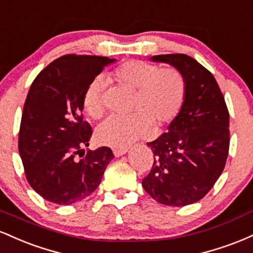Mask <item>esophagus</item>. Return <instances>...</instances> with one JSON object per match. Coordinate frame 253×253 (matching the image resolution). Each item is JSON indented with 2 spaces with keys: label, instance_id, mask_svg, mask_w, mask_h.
<instances>
[{
  "label": "esophagus",
  "instance_id": "34e87169",
  "mask_svg": "<svg viewBox=\"0 0 253 253\" xmlns=\"http://www.w3.org/2000/svg\"><path fill=\"white\" fill-rule=\"evenodd\" d=\"M128 152V149H114L113 150V153H114L115 157H121Z\"/></svg>",
  "mask_w": 253,
  "mask_h": 253
}]
</instances>
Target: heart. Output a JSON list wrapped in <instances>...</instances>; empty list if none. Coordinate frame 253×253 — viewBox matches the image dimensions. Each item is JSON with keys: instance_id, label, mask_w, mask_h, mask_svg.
Returning a JSON list of instances; mask_svg holds the SVG:
<instances>
[{"instance_id": "heart-1", "label": "heart", "mask_w": 253, "mask_h": 253, "mask_svg": "<svg viewBox=\"0 0 253 253\" xmlns=\"http://www.w3.org/2000/svg\"><path fill=\"white\" fill-rule=\"evenodd\" d=\"M110 78L125 88L135 91L132 115L112 117L98 126L96 138L101 144L125 149L152 130L153 124L163 127L176 119L185 98L184 78L176 69H161L141 62L127 60L109 74ZM103 82L95 78L83 95L84 109L92 119L104 114Z\"/></svg>"}]
</instances>
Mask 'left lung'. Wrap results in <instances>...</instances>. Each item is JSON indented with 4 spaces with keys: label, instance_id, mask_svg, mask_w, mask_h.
Returning a JSON list of instances; mask_svg holds the SVG:
<instances>
[{
    "label": "left lung",
    "instance_id": "8db88e82",
    "mask_svg": "<svg viewBox=\"0 0 253 253\" xmlns=\"http://www.w3.org/2000/svg\"><path fill=\"white\" fill-rule=\"evenodd\" d=\"M151 62L173 66L184 78L181 112L147 146L155 163L143 187L157 202L183 207L202 199L225 168L229 147V114L210 71L187 54H159Z\"/></svg>",
    "mask_w": 253,
    "mask_h": 253
}]
</instances>
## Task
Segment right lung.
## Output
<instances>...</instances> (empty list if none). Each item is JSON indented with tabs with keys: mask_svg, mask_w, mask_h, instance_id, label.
Instances as JSON below:
<instances>
[{
	"mask_svg": "<svg viewBox=\"0 0 253 253\" xmlns=\"http://www.w3.org/2000/svg\"><path fill=\"white\" fill-rule=\"evenodd\" d=\"M117 59L66 54L32 83L22 112L19 152L30 185L52 203L85 199L101 183L114 155L102 146L86 151L92 130L83 120V95L98 74Z\"/></svg>",
	"mask_w": 253,
	"mask_h": 253,
	"instance_id": "obj_1",
	"label": "right lung"
}]
</instances>
